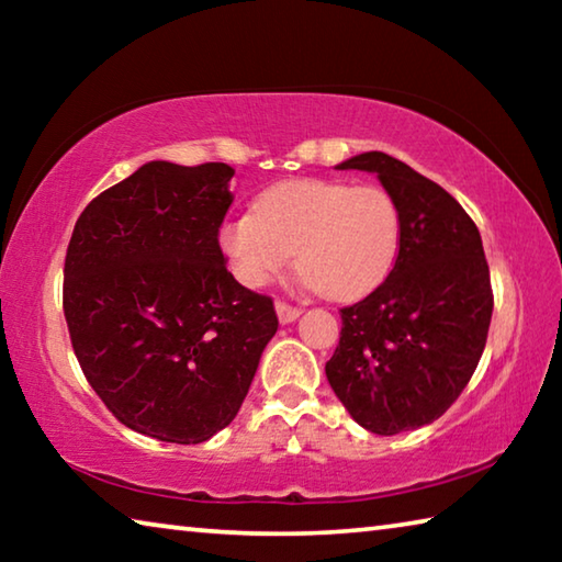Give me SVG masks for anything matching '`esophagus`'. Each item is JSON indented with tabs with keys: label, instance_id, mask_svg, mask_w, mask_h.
I'll return each instance as SVG.
<instances>
[{
	"label": "esophagus",
	"instance_id": "34e87169",
	"mask_svg": "<svg viewBox=\"0 0 562 562\" xmlns=\"http://www.w3.org/2000/svg\"><path fill=\"white\" fill-rule=\"evenodd\" d=\"M274 312H278V319L282 322V325H290V322L300 317V307H292V304L282 302V300L274 302Z\"/></svg>",
	"mask_w": 562,
	"mask_h": 562
}]
</instances>
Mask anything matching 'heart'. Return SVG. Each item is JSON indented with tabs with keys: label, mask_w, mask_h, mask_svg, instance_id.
<instances>
[{
	"label": "heart",
	"mask_w": 562,
	"mask_h": 562,
	"mask_svg": "<svg viewBox=\"0 0 562 562\" xmlns=\"http://www.w3.org/2000/svg\"><path fill=\"white\" fill-rule=\"evenodd\" d=\"M402 231V211L389 190L302 178L262 190L252 213L221 227V247L247 288L278 278L294 252L304 284L347 302L386 280Z\"/></svg>",
	"instance_id": "1"
}]
</instances>
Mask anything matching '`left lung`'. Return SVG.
<instances>
[{
    "label": "left lung",
    "mask_w": 562,
    "mask_h": 562,
    "mask_svg": "<svg viewBox=\"0 0 562 562\" xmlns=\"http://www.w3.org/2000/svg\"><path fill=\"white\" fill-rule=\"evenodd\" d=\"M337 168L374 173L402 211L394 270L341 310L325 367L349 416L394 436L436 422L479 367L493 315L488 262L479 227L439 183L382 150Z\"/></svg>",
    "instance_id": "8db88e82"
}]
</instances>
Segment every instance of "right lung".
<instances>
[{"label": "right lung", "instance_id": "add662e5", "mask_svg": "<svg viewBox=\"0 0 562 562\" xmlns=\"http://www.w3.org/2000/svg\"><path fill=\"white\" fill-rule=\"evenodd\" d=\"M225 164L150 160L93 198L64 262V317L93 392L128 429L203 443L235 414L278 331L225 268Z\"/></svg>", "mask_w": 562, "mask_h": 562}]
</instances>
